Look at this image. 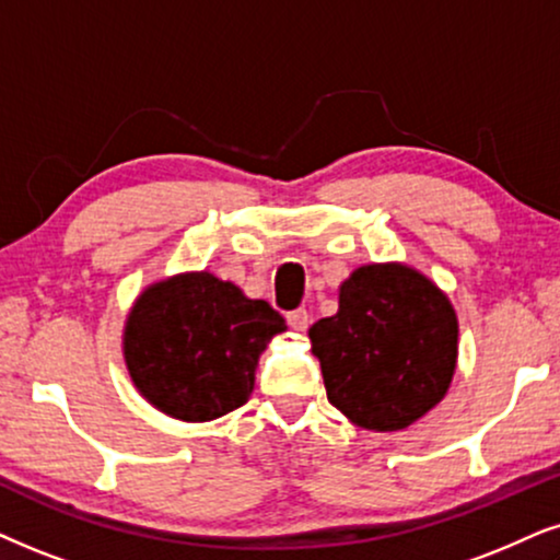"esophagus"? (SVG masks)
<instances>
[{"mask_svg": "<svg viewBox=\"0 0 560 560\" xmlns=\"http://www.w3.org/2000/svg\"><path fill=\"white\" fill-rule=\"evenodd\" d=\"M287 323H289V328L304 332L310 325V313L307 310H292V313L287 315Z\"/></svg>", "mask_w": 560, "mask_h": 560, "instance_id": "esophagus-1", "label": "esophagus"}]
</instances>
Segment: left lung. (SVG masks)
I'll use <instances>...</instances> for the list:
<instances>
[{
    "mask_svg": "<svg viewBox=\"0 0 560 560\" xmlns=\"http://www.w3.org/2000/svg\"><path fill=\"white\" fill-rule=\"evenodd\" d=\"M328 400L351 423L398 431L447 393L457 364V315L434 281L402 264L357 268L338 313L310 328Z\"/></svg>",
    "mask_w": 560,
    "mask_h": 560,
    "instance_id": "1",
    "label": "left lung"
}]
</instances>
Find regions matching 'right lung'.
Returning <instances> with one entry per match:
<instances>
[{"label": "right lung", "mask_w": 560, "mask_h": 560, "mask_svg": "<svg viewBox=\"0 0 560 560\" xmlns=\"http://www.w3.org/2000/svg\"><path fill=\"white\" fill-rule=\"evenodd\" d=\"M287 323L271 304L247 300L209 271L147 287L124 330L137 390L180 421H211L247 402L258 357Z\"/></svg>", "instance_id": "right-lung-1"}]
</instances>
